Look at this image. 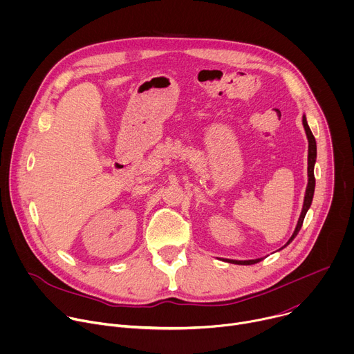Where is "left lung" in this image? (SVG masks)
Segmentation results:
<instances>
[{
    "mask_svg": "<svg viewBox=\"0 0 354 354\" xmlns=\"http://www.w3.org/2000/svg\"><path fill=\"white\" fill-rule=\"evenodd\" d=\"M302 126H304V130H306V134H307V138H308V185H307V189H306V196H304V205H302V210H301V214H299V218H298V223L295 225V230L292 232V235L290 236L288 242L284 245L287 246L295 236L301 230V225H302V221H304L306 218V214L307 212L310 210L311 207V203H313V198H314V190H315V176H314V167H315V161H317V141H315V137L307 123V118L306 115H302ZM283 246V248H284ZM281 248V249H283ZM261 259H252V261H231V259H227L228 263H235V265H255L258 262H261Z\"/></svg>",
    "mask_w": 354,
    "mask_h": 354,
    "instance_id": "1",
    "label": "left lung"
}]
</instances>
